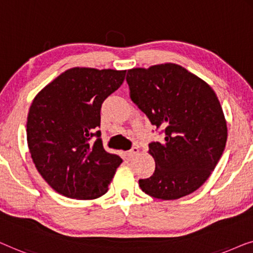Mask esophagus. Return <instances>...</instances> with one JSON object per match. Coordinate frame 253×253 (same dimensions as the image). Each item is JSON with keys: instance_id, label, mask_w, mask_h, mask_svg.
I'll return each instance as SVG.
<instances>
[{"instance_id": "esophagus-1", "label": "esophagus", "mask_w": 253, "mask_h": 253, "mask_svg": "<svg viewBox=\"0 0 253 253\" xmlns=\"http://www.w3.org/2000/svg\"><path fill=\"white\" fill-rule=\"evenodd\" d=\"M138 154V148L137 147H133L129 151H127V157L128 158H133Z\"/></svg>"}]
</instances>
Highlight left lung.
Returning <instances> with one entry per match:
<instances>
[{
  "mask_svg": "<svg viewBox=\"0 0 253 253\" xmlns=\"http://www.w3.org/2000/svg\"><path fill=\"white\" fill-rule=\"evenodd\" d=\"M130 98L152 125L165 131L149 144L156 169L138 180L149 196L172 201L197 190L215 169L227 142V122L214 90L173 63L127 72Z\"/></svg>",
  "mask_w": 253,
  "mask_h": 253,
  "instance_id": "8db88e82",
  "label": "left lung"
}]
</instances>
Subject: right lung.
I'll use <instances>...</instances> for the list:
<instances>
[{
    "label": "right lung",
    "instance_id": "obj_1",
    "mask_svg": "<svg viewBox=\"0 0 253 253\" xmlns=\"http://www.w3.org/2000/svg\"><path fill=\"white\" fill-rule=\"evenodd\" d=\"M126 70L72 67L35 96L27 116L31 157L45 182L63 196L104 195L123 159L104 150L101 106L122 86Z\"/></svg>",
    "mask_w": 253,
    "mask_h": 253
}]
</instances>
